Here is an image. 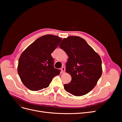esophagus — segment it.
<instances>
[{"instance_id": "esophagus-1", "label": "esophagus", "mask_w": 122, "mask_h": 122, "mask_svg": "<svg viewBox=\"0 0 122 122\" xmlns=\"http://www.w3.org/2000/svg\"><path fill=\"white\" fill-rule=\"evenodd\" d=\"M61 71L62 73H64L65 72V68L64 67H62L61 68Z\"/></svg>"}]
</instances>
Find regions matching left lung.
<instances>
[{
	"mask_svg": "<svg viewBox=\"0 0 122 122\" xmlns=\"http://www.w3.org/2000/svg\"><path fill=\"white\" fill-rule=\"evenodd\" d=\"M60 47L68 55L66 71L72 77L71 82L64 84L65 91L76 96L89 93L102 75L101 57L86 41L78 36L64 39Z\"/></svg>",
	"mask_w": 122,
	"mask_h": 122,
	"instance_id": "8db88e82",
	"label": "left lung"
}]
</instances>
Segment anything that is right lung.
Wrapping results in <instances>:
<instances>
[{"mask_svg":"<svg viewBox=\"0 0 122 122\" xmlns=\"http://www.w3.org/2000/svg\"><path fill=\"white\" fill-rule=\"evenodd\" d=\"M61 38L47 35L41 36L26 49L18 61V73L24 86L37 91L48 87L54 77L61 70L54 68L51 53L56 48Z\"/></svg>","mask_w":122,"mask_h":122,"instance_id":"add662e5","label":"right lung"}]
</instances>
